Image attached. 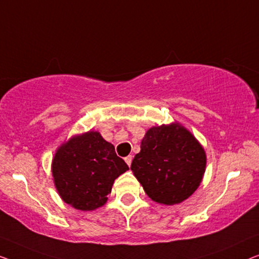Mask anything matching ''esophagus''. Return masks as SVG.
<instances>
[{"label": "esophagus", "mask_w": 259, "mask_h": 259, "mask_svg": "<svg viewBox=\"0 0 259 259\" xmlns=\"http://www.w3.org/2000/svg\"><path fill=\"white\" fill-rule=\"evenodd\" d=\"M124 161H125L126 164L130 166L131 165V162H133V156H128V157H125Z\"/></svg>", "instance_id": "obj_1"}]
</instances>
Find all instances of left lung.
I'll use <instances>...</instances> for the list:
<instances>
[{
  "instance_id": "left-lung-1",
  "label": "left lung",
  "mask_w": 259,
  "mask_h": 259,
  "mask_svg": "<svg viewBox=\"0 0 259 259\" xmlns=\"http://www.w3.org/2000/svg\"><path fill=\"white\" fill-rule=\"evenodd\" d=\"M205 165L202 145L190 131L175 122L152 126L145 133L131 170L152 201L174 205L197 190Z\"/></svg>"
}]
</instances>
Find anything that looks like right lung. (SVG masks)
<instances>
[{"mask_svg":"<svg viewBox=\"0 0 259 259\" xmlns=\"http://www.w3.org/2000/svg\"><path fill=\"white\" fill-rule=\"evenodd\" d=\"M129 166L98 131L72 136L56 150L52 172L63 201L82 211L104 205L112 184Z\"/></svg>","mask_w":259,"mask_h":259,"instance_id":"right-lung-1","label":"right lung"}]
</instances>
